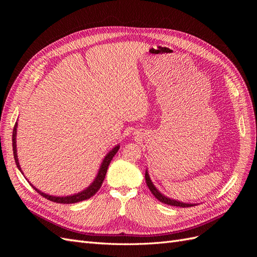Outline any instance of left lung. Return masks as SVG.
Listing matches in <instances>:
<instances>
[{
  "label": "left lung",
  "instance_id": "obj_1",
  "mask_svg": "<svg viewBox=\"0 0 257 257\" xmlns=\"http://www.w3.org/2000/svg\"><path fill=\"white\" fill-rule=\"evenodd\" d=\"M145 177H146V182H147V185L148 187H149V190L151 191V193L153 194V196L158 200L160 201L161 203H165L167 205H171V206H176V207H191V206H194V204H186V203H182V202H179V201H176V200H172L170 198H167L166 196L161 195L157 190L156 187L153 185L150 177H149V174H148V172H146L145 174Z\"/></svg>",
  "mask_w": 257,
  "mask_h": 257
}]
</instances>
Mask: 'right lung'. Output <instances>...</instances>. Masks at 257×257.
<instances>
[{
	"mask_svg": "<svg viewBox=\"0 0 257 257\" xmlns=\"http://www.w3.org/2000/svg\"><path fill=\"white\" fill-rule=\"evenodd\" d=\"M17 126H18V123H16L15 125V128H13V131H12V149H13V156H15V160H16V164H17V167L19 168V170L22 172L21 170V167H20V164H19V159H18V155H17V144H16V139H17ZM119 146H116L114 147L113 149L108 153L104 160L102 163V166L100 168V171L98 173V176L97 178L94 179V181L91 183V185H89L85 191L81 192L77 195H74V196H67V197H53V196H49L47 194H44L40 191H38L36 187L33 186L34 190L40 195L45 197L46 199L52 201V202H56V203H62V204H71V203H77V202H80V201H83V200H86V199H89L91 198L94 194H96L99 190L100 187L104 181V178L106 176V172H107V169H108V166H109L111 159L113 158V156L116 154L117 150H118Z\"/></svg>",
	"mask_w": 257,
	"mask_h": 257,
	"instance_id": "right-lung-1",
	"label": "right lung"
}]
</instances>
